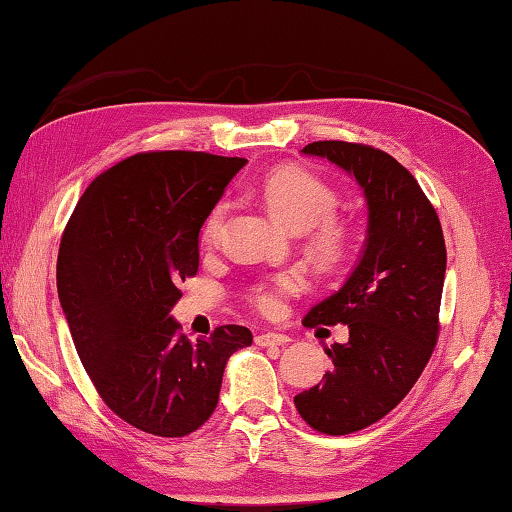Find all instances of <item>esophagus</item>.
Listing matches in <instances>:
<instances>
[{
    "label": "esophagus",
    "mask_w": 512,
    "mask_h": 512,
    "mask_svg": "<svg viewBox=\"0 0 512 512\" xmlns=\"http://www.w3.org/2000/svg\"><path fill=\"white\" fill-rule=\"evenodd\" d=\"M289 343V336L281 332H263L256 336V345L260 347H274V345H285Z\"/></svg>",
    "instance_id": "obj_1"
}]
</instances>
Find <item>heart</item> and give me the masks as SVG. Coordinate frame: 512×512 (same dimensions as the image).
Segmentation results:
<instances>
[{
  "label": "heart",
  "mask_w": 512,
  "mask_h": 512,
  "mask_svg": "<svg viewBox=\"0 0 512 512\" xmlns=\"http://www.w3.org/2000/svg\"><path fill=\"white\" fill-rule=\"evenodd\" d=\"M260 196H263L269 211L281 223L294 231H310V252L323 267L339 265L350 249V234L336 223L332 214L339 205L334 189L314 173L296 167L278 169L260 182ZM229 211V200H220L209 211L205 220V238L216 240L223 229L225 216ZM301 287V281L294 274H278L269 283L254 289V303L258 310L267 314L276 312L283 303L285 294H292Z\"/></svg>",
  "instance_id": "1"
}]
</instances>
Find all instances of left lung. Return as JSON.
I'll return each instance as SVG.
<instances>
[{"instance_id":"1","label":"left lung","mask_w":512,"mask_h":512,"mask_svg":"<svg viewBox=\"0 0 512 512\" xmlns=\"http://www.w3.org/2000/svg\"><path fill=\"white\" fill-rule=\"evenodd\" d=\"M354 178L368 207L359 263L303 323L347 325L325 347L334 368L296 394L301 417L325 435H350L383 419L406 397L437 343L446 243L437 211L412 173L379 149L325 140L301 149Z\"/></svg>"}]
</instances>
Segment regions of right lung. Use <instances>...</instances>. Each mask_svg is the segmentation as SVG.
Listing matches in <instances>:
<instances>
[{
    "label": "right lung",
    "instance_id": "add662e5",
    "mask_svg": "<svg viewBox=\"0 0 512 512\" xmlns=\"http://www.w3.org/2000/svg\"><path fill=\"white\" fill-rule=\"evenodd\" d=\"M245 158L158 151L122 160L77 202L57 256V294L75 350L106 406L138 430L185 437L218 406L243 325L191 343L171 316L196 276L202 225Z\"/></svg>",
    "mask_w": 512,
    "mask_h": 512
}]
</instances>
